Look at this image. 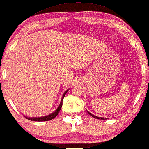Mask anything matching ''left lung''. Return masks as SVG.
Here are the masks:
<instances>
[{"label": "left lung", "mask_w": 149, "mask_h": 149, "mask_svg": "<svg viewBox=\"0 0 149 149\" xmlns=\"http://www.w3.org/2000/svg\"><path fill=\"white\" fill-rule=\"evenodd\" d=\"M87 112H88V113H89L90 116H91L92 117H93V118H96V119H99V120H107V118H106L97 117V116H94V115H93V114H92V113H91L89 111H87Z\"/></svg>", "instance_id": "8db88e82"}]
</instances>
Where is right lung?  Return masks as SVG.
<instances>
[{"mask_svg":"<svg viewBox=\"0 0 149 149\" xmlns=\"http://www.w3.org/2000/svg\"><path fill=\"white\" fill-rule=\"evenodd\" d=\"M69 89H67L66 91L64 93L62 97V99H61V101H60V105L59 106L57 107V109H56V110L52 112V113L49 114L48 116H42V117H27V116H24L25 118L28 119L29 120H31V121H37V122H45V121H48V120H51L54 119V118H56L58 114L59 113V112L60 111V109H61V107H62V100H63V99L64 97V96H65V95L66 93H67Z\"/></svg>","mask_w":149,"mask_h":149,"instance_id":"add662e5","label":"right lung"}]
</instances>
